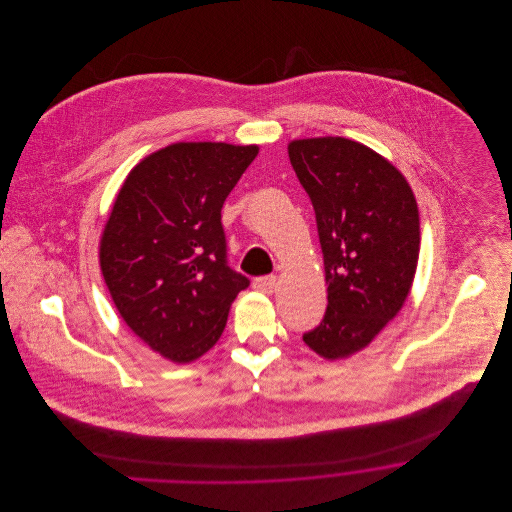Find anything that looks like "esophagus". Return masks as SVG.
<instances>
[{"label":"esophagus","instance_id":"esophagus-1","mask_svg":"<svg viewBox=\"0 0 512 512\" xmlns=\"http://www.w3.org/2000/svg\"><path fill=\"white\" fill-rule=\"evenodd\" d=\"M254 290L262 293H274L276 290V278L274 276H262L254 280Z\"/></svg>","mask_w":512,"mask_h":512}]
</instances>
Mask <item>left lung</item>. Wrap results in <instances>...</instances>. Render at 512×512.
Here are the masks:
<instances>
[{
	"instance_id": "left-lung-1",
	"label": "left lung",
	"mask_w": 512,
	"mask_h": 512,
	"mask_svg": "<svg viewBox=\"0 0 512 512\" xmlns=\"http://www.w3.org/2000/svg\"><path fill=\"white\" fill-rule=\"evenodd\" d=\"M323 250L327 311L305 345L325 361L368 347L404 307L418 268L414 191L384 155L341 136L288 144Z\"/></svg>"
}]
</instances>
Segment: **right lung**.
Returning <instances> with one entry per match:
<instances>
[{"label":"right lung","mask_w":512,"mask_h":512,"mask_svg":"<svg viewBox=\"0 0 512 512\" xmlns=\"http://www.w3.org/2000/svg\"><path fill=\"white\" fill-rule=\"evenodd\" d=\"M260 147L177 142L126 175L98 258L124 323L163 359L209 353L248 280L224 262L220 209Z\"/></svg>","instance_id":"add662e5"}]
</instances>
